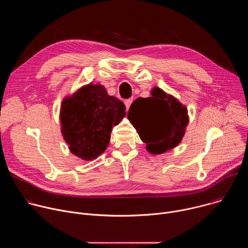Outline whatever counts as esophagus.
<instances>
[{"mask_svg":"<svg viewBox=\"0 0 248 248\" xmlns=\"http://www.w3.org/2000/svg\"><path fill=\"white\" fill-rule=\"evenodd\" d=\"M132 101H133V99H132V98L126 99V100L124 101V105H125V108H126V110H128V109H129V107H130V105H131Z\"/></svg>","mask_w":248,"mask_h":248,"instance_id":"1","label":"esophagus"}]
</instances>
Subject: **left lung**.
Wrapping results in <instances>:
<instances>
[{
  "label": "left lung",
  "mask_w": 248,
  "mask_h": 248,
  "mask_svg": "<svg viewBox=\"0 0 248 248\" xmlns=\"http://www.w3.org/2000/svg\"><path fill=\"white\" fill-rule=\"evenodd\" d=\"M151 94L148 98H137L127 117L141 140L147 144V151L162 154L182 141L188 124L187 110L158 87L153 88Z\"/></svg>",
  "instance_id": "1"
}]
</instances>
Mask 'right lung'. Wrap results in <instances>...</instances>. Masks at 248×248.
<instances>
[{"mask_svg":"<svg viewBox=\"0 0 248 248\" xmlns=\"http://www.w3.org/2000/svg\"><path fill=\"white\" fill-rule=\"evenodd\" d=\"M125 116L124 104L100 84H88L66 97L61 107L62 133L69 150L85 161L107 149L113 125Z\"/></svg>","mask_w":248,"mask_h":248,"instance_id":"obj_1","label":"right lung"}]
</instances>
